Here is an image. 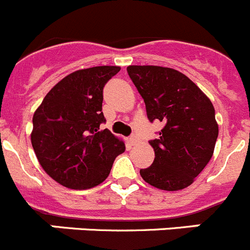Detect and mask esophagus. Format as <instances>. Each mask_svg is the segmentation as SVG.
<instances>
[{
    "label": "esophagus",
    "instance_id": "1",
    "mask_svg": "<svg viewBox=\"0 0 250 250\" xmlns=\"http://www.w3.org/2000/svg\"><path fill=\"white\" fill-rule=\"evenodd\" d=\"M129 140H130V144H131V145H136L139 143V139H138V136H136V135H131V136H130Z\"/></svg>",
    "mask_w": 250,
    "mask_h": 250
}]
</instances>
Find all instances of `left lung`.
I'll return each mask as SVG.
<instances>
[{
  "label": "left lung",
  "instance_id": "1",
  "mask_svg": "<svg viewBox=\"0 0 250 250\" xmlns=\"http://www.w3.org/2000/svg\"><path fill=\"white\" fill-rule=\"evenodd\" d=\"M127 74L144 99L147 119L165 124L150 141L154 163L140 170L147 184L176 191L193 184L213 156L218 123L210 99L174 68L127 66Z\"/></svg>",
  "mask_w": 250,
  "mask_h": 250
}]
</instances>
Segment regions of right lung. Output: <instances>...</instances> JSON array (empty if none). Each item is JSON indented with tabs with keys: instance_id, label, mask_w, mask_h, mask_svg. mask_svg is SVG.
Segmentation results:
<instances>
[{
	"instance_id": "obj_1",
	"label": "right lung",
	"mask_w": 250,
	"mask_h": 250,
	"mask_svg": "<svg viewBox=\"0 0 250 250\" xmlns=\"http://www.w3.org/2000/svg\"><path fill=\"white\" fill-rule=\"evenodd\" d=\"M119 71V66H95L71 72L35 111L32 147L40 165L59 184L70 189L96 187L125 151L121 139L100 130L105 123L104 86Z\"/></svg>"
}]
</instances>
